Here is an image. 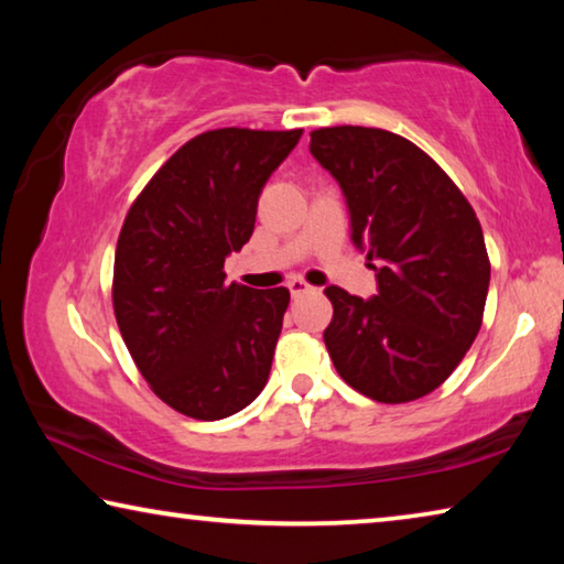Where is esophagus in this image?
I'll return each mask as SVG.
<instances>
[{"mask_svg":"<svg viewBox=\"0 0 564 564\" xmlns=\"http://www.w3.org/2000/svg\"><path fill=\"white\" fill-rule=\"evenodd\" d=\"M289 291H291V295H301V293H308L311 285L305 283L303 279H291L289 281Z\"/></svg>","mask_w":564,"mask_h":564,"instance_id":"obj_1","label":"esophagus"}]
</instances>
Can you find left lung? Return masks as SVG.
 Wrapping results in <instances>:
<instances>
[{"label": "left lung", "instance_id": "8db88e82", "mask_svg": "<svg viewBox=\"0 0 564 564\" xmlns=\"http://www.w3.org/2000/svg\"><path fill=\"white\" fill-rule=\"evenodd\" d=\"M311 154L338 181L350 238L373 261L378 293L328 285L323 333L338 376L378 403H410L465 358L482 326L490 259L473 206L413 141L386 129L311 131Z\"/></svg>", "mask_w": 564, "mask_h": 564}]
</instances>
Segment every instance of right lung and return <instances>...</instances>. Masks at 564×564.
Wrapping results in <instances>:
<instances>
[{
  "mask_svg": "<svg viewBox=\"0 0 564 564\" xmlns=\"http://www.w3.org/2000/svg\"><path fill=\"white\" fill-rule=\"evenodd\" d=\"M303 129H214L186 141L123 218L113 316L151 390L181 415L221 420L271 373L289 289L226 283L224 261L253 234L265 181Z\"/></svg>",
  "mask_w": 564,
  "mask_h": 564,
  "instance_id": "right-lung-1",
  "label": "right lung"
}]
</instances>
